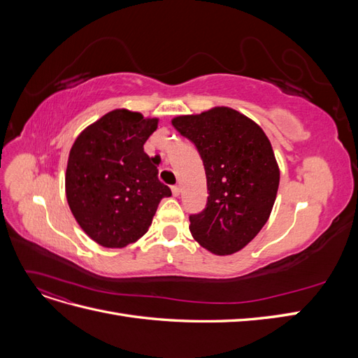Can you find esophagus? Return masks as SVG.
<instances>
[{
  "label": "esophagus",
  "mask_w": 358,
  "mask_h": 358,
  "mask_svg": "<svg viewBox=\"0 0 358 358\" xmlns=\"http://www.w3.org/2000/svg\"><path fill=\"white\" fill-rule=\"evenodd\" d=\"M171 192H173V196L178 197L179 194H180V187H179V185H173V187H171Z\"/></svg>",
  "instance_id": "esophagus-1"
}]
</instances>
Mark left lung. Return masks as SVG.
Segmentation results:
<instances>
[{
    "instance_id": "left-lung-1",
    "label": "left lung",
    "mask_w": 358,
    "mask_h": 358,
    "mask_svg": "<svg viewBox=\"0 0 358 358\" xmlns=\"http://www.w3.org/2000/svg\"><path fill=\"white\" fill-rule=\"evenodd\" d=\"M196 145L208 180V203L189 215V231L216 255L241 251L267 222L279 187L272 145L254 121L230 107L171 121Z\"/></svg>"
}]
</instances>
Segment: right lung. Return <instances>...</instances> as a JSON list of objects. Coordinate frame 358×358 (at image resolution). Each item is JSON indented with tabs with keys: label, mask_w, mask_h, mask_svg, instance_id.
<instances>
[{
	"label": "right lung",
	"mask_w": 358,
	"mask_h": 358,
	"mask_svg": "<svg viewBox=\"0 0 358 358\" xmlns=\"http://www.w3.org/2000/svg\"><path fill=\"white\" fill-rule=\"evenodd\" d=\"M158 119L116 109L85 128L70 150L67 201L82 230L106 248H124L142 237L161 199L171 191L159 182L155 158L143 145Z\"/></svg>",
	"instance_id": "right-lung-1"
}]
</instances>
